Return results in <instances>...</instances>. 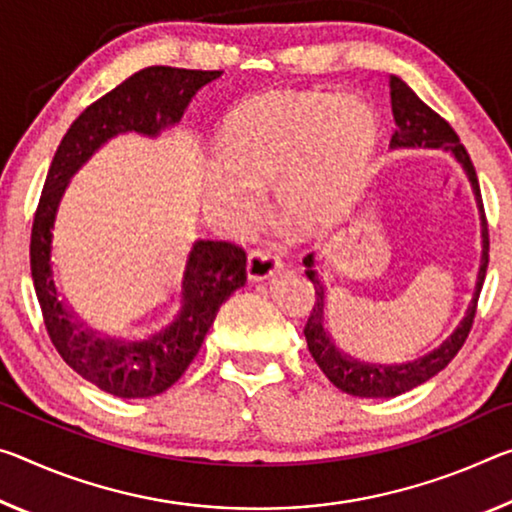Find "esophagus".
Segmentation results:
<instances>
[{
	"mask_svg": "<svg viewBox=\"0 0 512 512\" xmlns=\"http://www.w3.org/2000/svg\"><path fill=\"white\" fill-rule=\"evenodd\" d=\"M280 271V262L271 250H253L246 259V273L250 282L269 280L271 275Z\"/></svg>",
	"mask_w": 512,
	"mask_h": 512,
	"instance_id": "esophagus-1",
	"label": "esophagus"
}]
</instances>
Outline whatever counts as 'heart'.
<instances>
[{"instance_id": "obj_1", "label": "heart", "mask_w": 512, "mask_h": 512, "mask_svg": "<svg viewBox=\"0 0 512 512\" xmlns=\"http://www.w3.org/2000/svg\"><path fill=\"white\" fill-rule=\"evenodd\" d=\"M376 113L353 93H269L241 107L223 134L212 198L239 223L257 214L253 186L273 184L278 214L300 232L344 212L376 152Z\"/></svg>"}]
</instances>
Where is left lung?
I'll use <instances>...</instances> for the list:
<instances>
[{
    "label": "left lung",
    "mask_w": 512,
    "mask_h": 512,
    "mask_svg": "<svg viewBox=\"0 0 512 512\" xmlns=\"http://www.w3.org/2000/svg\"><path fill=\"white\" fill-rule=\"evenodd\" d=\"M389 95H392V113H394V125H396L392 141H389V148L392 150H417V148L444 150L458 161L462 170H465L469 186H472L474 191L478 216H481V264H478L474 294H472V300H469L465 316H462L458 326L453 328V332L444 339V342L437 344L433 351L419 355L415 360H405L399 364H380V362L358 360L353 358V355L339 351L335 346V339H332L330 330L326 326V312H328L326 285H323L319 275V259L314 257V253L303 259L307 278L312 280V285L316 289L314 310L305 326L307 348H310L314 362L319 364V369L326 373L332 385L351 396H360V399H392V396L410 392V389H415L417 385L437 376L446 364L456 358V353L460 351L462 344H465L469 330H472L476 303L483 289L485 271H488V253H490L488 221H485L476 170L465 150V145L458 141V134L453 132L451 125L446 123L444 118L437 116L428 104L421 102L417 93L412 91L401 77L396 75L389 77Z\"/></svg>",
    "instance_id": "1"
}]
</instances>
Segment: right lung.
Returning <instances> with one entry per match:
<instances>
[{
	"mask_svg": "<svg viewBox=\"0 0 512 512\" xmlns=\"http://www.w3.org/2000/svg\"><path fill=\"white\" fill-rule=\"evenodd\" d=\"M221 70L150 66L93 102L56 148L31 227V278L52 344L70 369L120 399H150L182 378L196 358L218 307L246 282V253L227 241L198 239L186 255L175 319L143 339L100 335L59 298L52 246L59 205L72 177L118 134L157 139L177 125L191 97L221 77Z\"/></svg>",
	"mask_w": 512,
	"mask_h": 512,
	"instance_id": "right-lung-1",
	"label": "right lung"
}]
</instances>
